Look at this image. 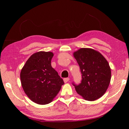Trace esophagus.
Returning a JSON list of instances; mask_svg holds the SVG:
<instances>
[{"instance_id": "esophagus-1", "label": "esophagus", "mask_w": 129, "mask_h": 129, "mask_svg": "<svg viewBox=\"0 0 129 129\" xmlns=\"http://www.w3.org/2000/svg\"><path fill=\"white\" fill-rule=\"evenodd\" d=\"M69 81V78H64V82H68Z\"/></svg>"}]
</instances>
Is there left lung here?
Returning a JSON list of instances; mask_svg holds the SVG:
<instances>
[{
  "label": "left lung",
  "instance_id": "obj_1",
  "mask_svg": "<svg viewBox=\"0 0 129 129\" xmlns=\"http://www.w3.org/2000/svg\"><path fill=\"white\" fill-rule=\"evenodd\" d=\"M81 73L79 84L73 82L77 93L88 101H94L106 92L111 79V69L105 58L90 48H81L73 54Z\"/></svg>",
  "mask_w": 129,
  "mask_h": 129
}]
</instances>
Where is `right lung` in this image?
I'll return each instance as SVG.
<instances>
[{
    "instance_id": "add662e5",
    "label": "right lung",
    "mask_w": 129,
    "mask_h": 129,
    "mask_svg": "<svg viewBox=\"0 0 129 129\" xmlns=\"http://www.w3.org/2000/svg\"><path fill=\"white\" fill-rule=\"evenodd\" d=\"M53 56L51 52H37L28 58L21 71L23 90L32 101L38 104L50 103L64 84L51 66Z\"/></svg>"
}]
</instances>
